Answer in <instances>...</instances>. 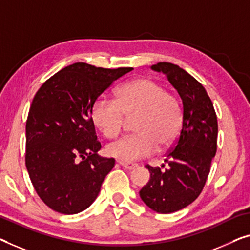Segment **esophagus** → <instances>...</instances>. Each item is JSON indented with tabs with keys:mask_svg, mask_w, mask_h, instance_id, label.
Here are the masks:
<instances>
[{
	"mask_svg": "<svg viewBox=\"0 0 250 250\" xmlns=\"http://www.w3.org/2000/svg\"><path fill=\"white\" fill-rule=\"evenodd\" d=\"M119 164H120V165H121L122 167H125V168L128 169V170H132V169H135V168H137V167H138L137 164H131V163L119 162Z\"/></svg>",
	"mask_w": 250,
	"mask_h": 250,
	"instance_id": "esophagus-1",
	"label": "esophagus"
}]
</instances>
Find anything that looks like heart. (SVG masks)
<instances>
[{"instance_id": "1", "label": "heart", "mask_w": 250, "mask_h": 250, "mask_svg": "<svg viewBox=\"0 0 250 250\" xmlns=\"http://www.w3.org/2000/svg\"><path fill=\"white\" fill-rule=\"evenodd\" d=\"M91 117L107 138L121 132L125 118H135L137 133L109 144L106 154L124 162L148 157L172 146L180 135L182 111L178 100L157 82L138 77L118 88L117 101L99 96L92 104Z\"/></svg>"}]
</instances>
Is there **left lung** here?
<instances>
[{
	"mask_svg": "<svg viewBox=\"0 0 250 250\" xmlns=\"http://www.w3.org/2000/svg\"><path fill=\"white\" fill-rule=\"evenodd\" d=\"M151 69L163 73L180 94L183 120L176 144L165 158L168 167L147 166L150 178L139 195L151 210L173 213L195 201L204 188L217 151V114L206 88L180 66L158 62Z\"/></svg>",
	"mask_w": 250,
	"mask_h": 250,
	"instance_id": "1",
	"label": "left lung"
}]
</instances>
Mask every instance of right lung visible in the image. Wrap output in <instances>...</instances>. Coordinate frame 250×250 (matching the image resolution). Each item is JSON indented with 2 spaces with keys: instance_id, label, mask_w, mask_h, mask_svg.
<instances>
[{
  "instance_id": "obj_1",
  "label": "right lung",
  "mask_w": 250,
  "mask_h": 250,
  "mask_svg": "<svg viewBox=\"0 0 250 250\" xmlns=\"http://www.w3.org/2000/svg\"><path fill=\"white\" fill-rule=\"evenodd\" d=\"M131 67L75 62L42 85L30 106L25 166L37 194L62 214L84 211L98 197L113 158L99 156L92 104Z\"/></svg>"
}]
</instances>
